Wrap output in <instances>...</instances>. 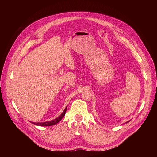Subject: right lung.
Masks as SVG:
<instances>
[{
	"instance_id": "obj_1",
	"label": "right lung",
	"mask_w": 157,
	"mask_h": 157,
	"mask_svg": "<svg viewBox=\"0 0 157 157\" xmlns=\"http://www.w3.org/2000/svg\"><path fill=\"white\" fill-rule=\"evenodd\" d=\"M67 106L66 107V108L65 109V110L63 111L62 114H61V115L59 117L56 118V119H54L53 121H48V122H36V123L31 122V123H32V124H35V125L40 126H50L55 125V124H57V123L59 122L63 118V117L65 115L66 111H67Z\"/></svg>"
}]
</instances>
